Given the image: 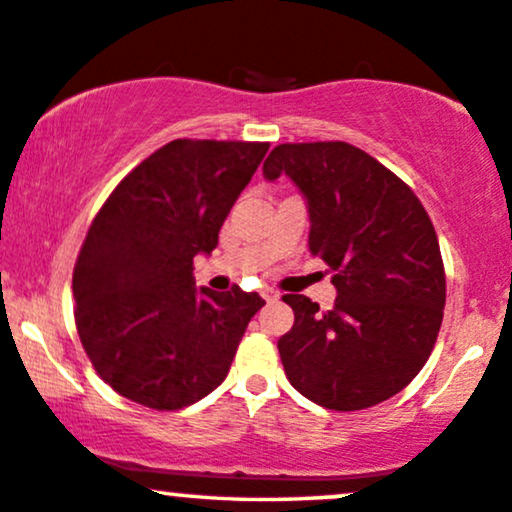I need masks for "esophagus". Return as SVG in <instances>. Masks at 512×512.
Listing matches in <instances>:
<instances>
[{"label": "esophagus", "instance_id": "34e87169", "mask_svg": "<svg viewBox=\"0 0 512 512\" xmlns=\"http://www.w3.org/2000/svg\"><path fill=\"white\" fill-rule=\"evenodd\" d=\"M262 297L267 299V302H274V299H278V292L274 288H262Z\"/></svg>", "mask_w": 512, "mask_h": 512}]
</instances>
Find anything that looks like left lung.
Returning <instances> with one entry per match:
<instances>
[{
    "label": "left lung",
    "mask_w": 512,
    "mask_h": 512,
    "mask_svg": "<svg viewBox=\"0 0 512 512\" xmlns=\"http://www.w3.org/2000/svg\"><path fill=\"white\" fill-rule=\"evenodd\" d=\"M309 201V250L332 271L335 306L285 295L295 325L278 339L283 370L304 398L337 412L384 403L421 372L445 313L438 234L393 170L342 140L285 142L264 161Z\"/></svg>",
    "instance_id": "1"
}]
</instances>
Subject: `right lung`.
<instances>
[{
	"mask_svg": "<svg viewBox=\"0 0 512 512\" xmlns=\"http://www.w3.org/2000/svg\"><path fill=\"white\" fill-rule=\"evenodd\" d=\"M269 142L173 140L138 163L93 217L72 274L74 323L93 370L142 407L173 412L227 377L257 292L194 288Z\"/></svg>",
	"mask_w": 512,
	"mask_h": 512,
	"instance_id": "add662e5",
	"label": "right lung"
}]
</instances>
